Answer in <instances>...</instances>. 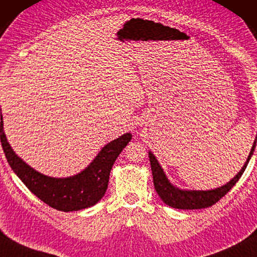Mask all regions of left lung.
Instances as JSON below:
<instances>
[{"label":"left lung","mask_w":257,"mask_h":257,"mask_svg":"<svg viewBox=\"0 0 257 257\" xmlns=\"http://www.w3.org/2000/svg\"><path fill=\"white\" fill-rule=\"evenodd\" d=\"M256 140L254 142V145H252L249 156H248L247 162L242 167V170H241L231 181L226 183V185L212 190H181L175 188V187L173 185H171L170 181L167 180L163 168L160 167L159 163L157 162L156 157L153 156L151 152H149V158H150L151 170L153 175V185H155L156 191L158 193L159 197L162 198L164 203H166L167 205H170L172 208L175 209H204L216 204L221 197H224L225 195L233 188V186L238 182V180L241 178V175H242L244 170H246L252 152H254Z\"/></svg>","instance_id":"left-lung-1"}]
</instances>
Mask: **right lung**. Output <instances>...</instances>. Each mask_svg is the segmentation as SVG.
Listing matches in <instances>:
<instances>
[{
  "label": "right lung",
  "instance_id": "obj_1",
  "mask_svg": "<svg viewBox=\"0 0 257 257\" xmlns=\"http://www.w3.org/2000/svg\"><path fill=\"white\" fill-rule=\"evenodd\" d=\"M0 139L8 163L23 183L51 208L69 212L90 208L101 200L108 186L113 164L132 140V134H125L120 139L105 145L93 162L82 173L66 179L46 177L34 171L17 157L8 143L3 132L2 115Z\"/></svg>",
  "mask_w": 257,
  "mask_h": 257
}]
</instances>
